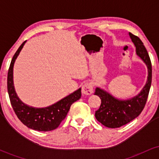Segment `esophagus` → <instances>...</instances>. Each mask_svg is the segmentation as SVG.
<instances>
[{"mask_svg": "<svg viewBox=\"0 0 159 159\" xmlns=\"http://www.w3.org/2000/svg\"><path fill=\"white\" fill-rule=\"evenodd\" d=\"M82 93L84 95H91L93 92V87L92 83L90 82H87L84 84L82 86Z\"/></svg>", "mask_w": 159, "mask_h": 159, "instance_id": "1", "label": "esophagus"}]
</instances>
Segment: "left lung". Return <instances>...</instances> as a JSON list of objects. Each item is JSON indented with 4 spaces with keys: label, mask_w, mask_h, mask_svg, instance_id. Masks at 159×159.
I'll use <instances>...</instances> for the list:
<instances>
[{
    "label": "left lung",
    "mask_w": 159,
    "mask_h": 159,
    "mask_svg": "<svg viewBox=\"0 0 159 159\" xmlns=\"http://www.w3.org/2000/svg\"><path fill=\"white\" fill-rule=\"evenodd\" d=\"M129 36L135 45L136 54L147 65L148 77L140 93L127 100L117 99L102 89L96 87L94 95L101 98L102 102L95 116L99 123L111 129L121 127L139 116L145 107L152 82V64L148 52L139 37L131 33Z\"/></svg>",
    "instance_id": "obj_1"
}]
</instances>
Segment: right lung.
Returning <instances> with one entry per match:
<instances>
[{"label":"right lung","instance_id":"1","mask_svg":"<svg viewBox=\"0 0 159 159\" xmlns=\"http://www.w3.org/2000/svg\"><path fill=\"white\" fill-rule=\"evenodd\" d=\"M24 43L16 51L12 57L7 75V90L12 108L16 116L24 125L34 130L48 132L55 129L68 114L71 105L81 96V89L69 95L51 106L36 108L24 104L16 94L13 85V66L16 59L22 49Z\"/></svg>","mask_w":159,"mask_h":159}]
</instances>
